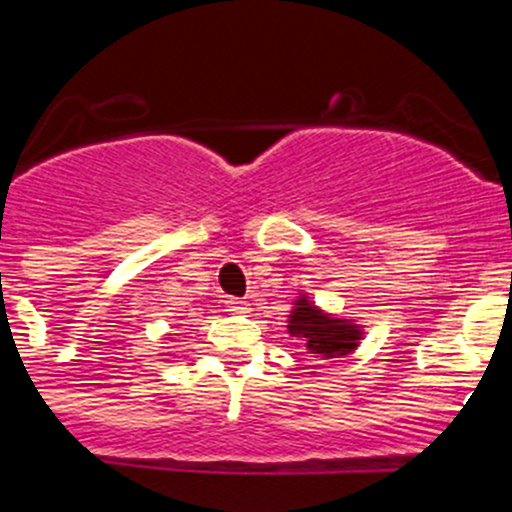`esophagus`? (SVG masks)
<instances>
[{"label": "esophagus", "mask_w": 512, "mask_h": 512, "mask_svg": "<svg viewBox=\"0 0 512 512\" xmlns=\"http://www.w3.org/2000/svg\"><path fill=\"white\" fill-rule=\"evenodd\" d=\"M227 309H230V312H235V314H245V312H250V304L245 302V299H237V297H230L227 299Z\"/></svg>", "instance_id": "obj_1"}]
</instances>
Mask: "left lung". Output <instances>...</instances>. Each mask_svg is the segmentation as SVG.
<instances>
[{
  "mask_svg": "<svg viewBox=\"0 0 512 512\" xmlns=\"http://www.w3.org/2000/svg\"><path fill=\"white\" fill-rule=\"evenodd\" d=\"M287 332L292 337L302 339L307 354L314 356V361L342 359V356L352 354L359 347L361 339H364V329L354 319L332 317L324 309H319L307 294H299L294 299Z\"/></svg>",
  "mask_w": 512,
  "mask_h": 512,
  "instance_id": "8db88e82",
  "label": "left lung"
}]
</instances>
